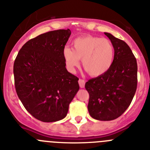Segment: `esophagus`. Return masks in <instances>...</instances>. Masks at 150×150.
Instances as JSON below:
<instances>
[{"label": "esophagus", "instance_id": "34e87169", "mask_svg": "<svg viewBox=\"0 0 150 150\" xmlns=\"http://www.w3.org/2000/svg\"><path fill=\"white\" fill-rule=\"evenodd\" d=\"M79 85L80 88H84L85 87V83H86V81L83 79H79Z\"/></svg>", "mask_w": 150, "mask_h": 150}]
</instances>
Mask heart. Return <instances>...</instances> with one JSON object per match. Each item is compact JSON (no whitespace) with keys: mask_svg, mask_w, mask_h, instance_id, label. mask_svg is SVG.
<instances>
[{"mask_svg":"<svg viewBox=\"0 0 150 150\" xmlns=\"http://www.w3.org/2000/svg\"><path fill=\"white\" fill-rule=\"evenodd\" d=\"M73 50L64 49L63 57L67 69L74 72L79 64L91 76H100L109 71L115 57V49L110 41L105 38L86 35L73 41Z\"/></svg>","mask_w":150,"mask_h":150,"instance_id":"1","label":"heart"}]
</instances>
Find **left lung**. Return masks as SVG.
<instances>
[{"instance_id":"obj_1","label":"left lung","mask_w":150,"mask_h":150,"mask_svg":"<svg viewBox=\"0 0 150 150\" xmlns=\"http://www.w3.org/2000/svg\"><path fill=\"white\" fill-rule=\"evenodd\" d=\"M115 49L109 71L90 79L85 88L89 94L88 110L97 120L110 121L120 117L129 107L137 85V60L125 41L104 33Z\"/></svg>"}]
</instances>
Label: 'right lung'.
<instances>
[{"mask_svg": "<svg viewBox=\"0 0 150 150\" xmlns=\"http://www.w3.org/2000/svg\"><path fill=\"white\" fill-rule=\"evenodd\" d=\"M71 34L70 29H60L30 39L14 62L17 95L28 112L40 121L64 119L79 89V79L67 71L63 57Z\"/></svg>", "mask_w": 150, "mask_h": 150, "instance_id": "1", "label": "right lung"}]
</instances>
